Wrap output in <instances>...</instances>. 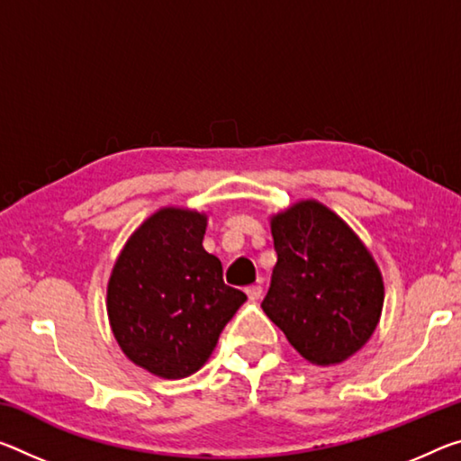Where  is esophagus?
<instances>
[{"mask_svg": "<svg viewBox=\"0 0 461 461\" xmlns=\"http://www.w3.org/2000/svg\"><path fill=\"white\" fill-rule=\"evenodd\" d=\"M248 297H250V302H258V299L262 297V287L260 285H250V287L246 289Z\"/></svg>", "mask_w": 461, "mask_h": 461, "instance_id": "1", "label": "esophagus"}]
</instances>
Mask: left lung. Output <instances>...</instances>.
Here are the masks:
<instances>
[{
    "mask_svg": "<svg viewBox=\"0 0 461 461\" xmlns=\"http://www.w3.org/2000/svg\"><path fill=\"white\" fill-rule=\"evenodd\" d=\"M276 265L262 310L305 361L330 367L375 332L384 276L353 228L326 204L297 201L270 215Z\"/></svg>",
    "mask_w": 461,
    "mask_h": 461,
    "instance_id": "1",
    "label": "left lung"
}]
</instances>
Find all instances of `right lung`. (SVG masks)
I'll return each mask as SVG.
<instances>
[{
  "label": "right lung",
  "mask_w": 461,
  "mask_h": 461,
  "mask_svg": "<svg viewBox=\"0 0 461 461\" xmlns=\"http://www.w3.org/2000/svg\"><path fill=\"white\" fill-rule=\"evenodd\" d=\"M207 219L196 209H158L131 233L108 279L114 340L131 363L162 379L199 371L246 302L203 248Z\"/></svg>",
  "instance_id": "right-lung-1"
}]
</instances>
